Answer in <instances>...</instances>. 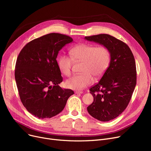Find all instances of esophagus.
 Here are the masks:
<instances>
[{"label":"esophagus","mask_w":151,"mask_h":151,"mask_svg":"<svg viewBox=\"0 0 151 151\" xmlns=\"http://www.w3.org/2000/svg\"><path fill=\"white\" fill-rule=\"evenodd\" d=\"M75 93H83V91H75Z\"/></svg>","instance_id":"34e87169"}]
</instances>
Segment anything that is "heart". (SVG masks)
<instances>
[{
  "instance_id": "obj_1",
  "label": "heart",
  "mask_w": 151,
  "mask_h": 151,
  "mask_svg": "<svg viewBox=\"0 0 151 151\" xmlns=\"http://www.w3.org/2000/svg\"><path fill=\"white\" fill-rule=\"evenodd\" d=\"M70 55L63 54L58 59V66L61 72L70 76L71 68L75 62H83L82 73L75 75L66 81L67 88L81 90L93 83V76H101L108 68L111 54L105 46H96L93 45L81 43L73 46L70 51Z\"/></svg>"
}]
</instances>
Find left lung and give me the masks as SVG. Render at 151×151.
<instances>
[{
	"mask_svg": "<svg viewBox=\"0 0 151 151\" xmlns=\"http://www.w3.org/2000/svg\"><path fill=\"white\" fill-rule=\"evenodd\" d=\"M106 46L111 54L109 65L100 81L90 88L93 97L87 108L91 116L106 122L117 117L128 106L137 84V68L129 46L108 34L85 37Z\"/></svg>",
	"mask_w": 151,
	"mask_h": 151,
	"instance_id": "left-lung-1",
	"label": "left lung"
}]
</instances>
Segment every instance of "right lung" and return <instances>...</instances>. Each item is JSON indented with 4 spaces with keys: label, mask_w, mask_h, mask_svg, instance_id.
Here are the masks:
<instances>
[{
    "label": "right lung",
    "mask_w": 151,
    "mask_h": 151,
    "mask_svg": "<svg viewBox=\"0 0 151 151\" xmlns=\"http://www.w3.org/2000/svg\"><path fill=\"white\" fill-rule=\"evenodd\" d=\"M72 41L64 34H48L27 43L18 55L14 76L19 97L24 106L37 117L58 114L74 93L58 85L63 79L56 60L62 47Z\"/></svg>",
    "instance_id": "obj_1"
}]
</instances>
